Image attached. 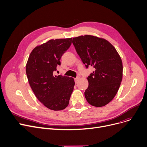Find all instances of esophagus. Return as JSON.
<instances>
[{"label":"esophagus","instance_id":"esophagus-1","mask_svg":"<svg viewBox=\"0 0 147 147\" xmlns=\"http://www.w3.org/2000/svg\"><path fill=\"white\" fill-rule=\"evenodd\" d=\"M79 79H80V76H77V77L75 78V82L76 83L78 82V81L79 80Z\"/></svg>","mask_w":147,"mask_h":147}]
</instances>
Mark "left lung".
<instances>
[{
	"label": "left lung",
	"instance_id": "8db88e82",
	"mask_svg": "<svg viewBox=\"0 0 147 147\" xmlns=\"http://www.w3.org/2000/svg\"><path fill=\"white\" fill-rule=\"evenodd\" d=\"M72 43L86 68L95 71L88 76L84 92L91 105L102 107L116 95L123 78V63L115 48L105 39L91 35L74 38Z\"/></svg>",
	"mask_w": 147,
	"mask_h": 147
}]
</instances>
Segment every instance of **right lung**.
Returning a JSON list of instances; mask_svg holds the SVG:
<instances>
[{
  "label": "right lung",
  "instance_id": "right-lung-1",
  "mask_svg": "<svg viewBox=\"0 0 147 147\" xmlns=\"http://www.w3.org/2000/svg\"><path fill=\"white\" fill-rule=\"evenodd\" d=\"M72 38L51 39L34 48L26 66L28 81L37 99L48 109L60 111L69 105L75 82L73 78L54 75Z\"/></svg>",
  "mask_w": 147,
  "mask_h": 147
}]
</instances>
